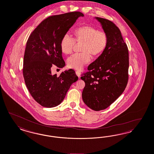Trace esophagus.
I'll return each mask as SVG.
<instances>
[{"label": "esophagus", "mask_w": 154, "mask_h": 154, "mask_svg": "<svg viewBox=\"0 0 154 154\" xmlns=\"http://www.w3.org/2000/svg\"><path fill=\"white\" fill-rule=\"evenodd\" d=\"M75 74H76V75H77L79 77H80V75H81V72H80V71H79V70H77V71H76V72H75Z\"/></svg>", "instance_id": "esophagus-1"}]
</instances>
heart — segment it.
<instances>
[{"instance_id": "heart-1", "label": "heart", "mask_w": 154, "mask_h": 154, "mask_svg": "<svg viewBox=\"0 0 154 154\" xmlns=\"http://www.w3.org/2000/svg\"><path fill=\"white\" fill-rule=\"evenodd\" d=\"M74 38L65 35L60 42V49L63 53L69 54L72 52L75 42L82 43L81 53H75L67 60L70 68L81 70L90 61V55L97 57L106 49L109 38L106 32L98 31L90 26L79 27L74 31Z\"/></svg>"}]
</instances>
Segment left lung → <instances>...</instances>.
Masks as SVG:
<instances>
[{
	"mask_svg": "<svg viewBox=\"0 0 154 154\" xmlns=\"http://www.w3.org/2000/svg\"><path fill=\"white\" fill-rule=\"evenodd\" d=\"M107 34L109 41L105 51L90 64L81 79L85 86L82 100L95 111L104 110L124 91L128 80V51L121 32L114 23L96 17Z\"/></svg>",
	"mask_w": 154,
	"mask_h": 154,
	"instance_id": "obj_1",
	"label": "left lung"
}]
</instances>
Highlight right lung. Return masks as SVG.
I'll return each instance as SVG.
<instances>
[{
  "instance_id": "add662e5",
  "label": "right lung",
  "mask_w": 154,
  "mask_h": 154,
  "mask_svg": "<svg viewBox=\"0 0 154 154\" xmlns=\"http://www.w3.org/2000/svg\"><path fill=\"white\" fill-rule=\"evenodd\" d=\"M84 16L75 11L49 16L41 22L27 40L23 76L31 95L43 107L60 104L70 86L78 80L74 71L65 70L57 77L52 74L51 68L53 65L60 68L65 66L61 40L76 20Z\"/></svg>"
}]
</instances>
